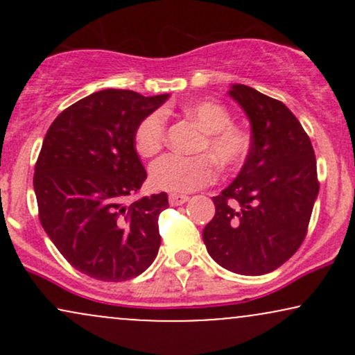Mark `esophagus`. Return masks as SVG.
<instances>
[{"mask_svg": "<svg viewBox=\"0 0 355 355\" xmlns=\"http://www.w3.org/2000/svg\"><path fill=\"white\" fill-rule=\"evenodd\" d=\"M189 200V197L187 195H182V193H170L168 195V202L170 205H182V203H185Z\"/></svg>", "mask_w": 355, "mask_h": 355, "instance_id": "1", "label": "esophagus"}]
</instances>
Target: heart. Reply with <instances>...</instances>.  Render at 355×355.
<instances>
[{
	"instance_id": "obj_1",
	"label": "heart",
	"mask_w": 355,
	"mask_h": 355,
	"mask_svg": "<svg viewBox=\"0 0 355 355\" xmlns=\"http://www.w3.org/2000/svg\"><path fill=\"white\" fill-rule=\"evenodd\" d=\"M182 112L203 130L197 144V155L168 153L150 168V182L155 189L166 191H193L210 183L217 173L214 159L222 168H239L252 152V137L242 126L232 123V115L214 100L191 101ZM166 118L164 112H152L138 121L133 145L138 155L148 158L157 155L165 144Z\"/></svg>"
}]
</instances>
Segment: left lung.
<instances>
[{"mask_svg":"<svg viewBox=\"0 0 355 355\" xmlns=\"http://www.w3.org/2000/svg\"><path fill=\"white\" fill-rule=\"evenodd\" d=\"M234 98L252 125V152L239 177L214 197L203 229L211 259L240 275H263L302 245L319 193L317 162L305 130L282 101L247 85Z\"/></svg>","mask_w":355,"mask_h":355,"instance_id":"obj_1","label":"left lung"}]
</instances>
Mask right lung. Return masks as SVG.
<instances>
[{
  "mask_svg": "<svg viewBox=\"0 0 355 355\" xmlns=\"http://www.w3.org/2000/svg\"><path fill=\"white\" fill-rule=\"evenodd\" d=\"M166 98L101 89L63 110L48 128L33 177L38 217L81 274L123 282L145 272L158 254L166 193L132 203L128 197L146 180L133 133Z\"/></svg>",
  "mask_w": 355,
  "mask_h": 355,
  "instance_id": "obj_1",
  "label": "right lung"
}]
</instances>
